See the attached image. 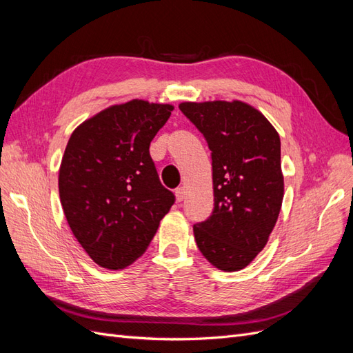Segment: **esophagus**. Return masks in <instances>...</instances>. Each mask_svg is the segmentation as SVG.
<instances>
[{"instance_id": "obj_1", "label": "esophagus", "mask_w": 353, "mask_h": 353, "mask_svg": "<svg viewBox=\"0 0 353 353\" xmlns=\"http://www.w3.org/2000/svg\"><path fill=\"white\" fill-rule=\"evenodd\" d=\"M175 196H176V201H178V203L183 201L184 197H185V188H184V187L176 188V190H175Z\"/></svg>"}]
</instances>
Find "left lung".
Returning <instances> with one entry per match:
<instances>
[{"instance_id": "1", "label": "left lung", "mask_w": 353, "mask_h": 353, "mask_svg": "<svg viewBox=\"0 0 353 353\" xmlns=\"http://www.w3.org/2000/svg\"><path fill=\"white\" fill-rule=\"evenodd\" d=\"M212 152L213 212L193 227L201 254L218 270L245 268L279 219L284 178L280 135L243 101L181 103Z\"/></svg>"}]
</instances>
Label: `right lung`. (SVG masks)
Instances as JSON below:
<instances>
[{
  "label": "right lung",
  "mask_w": 353,
  "mask_h": 353,
  "mask_svg": "<svg viewBox=\"0 0 353 353\" xmlns=\"http://www.w3.org/2000/svg\"><path fill=\"white\" fill-rule=\"evenodd\" d=\"M174 105L132 100L81 123L59 170L69 227L103 268L122 270L145 252L175 196L150 156V143Z\"/></svg>",
  "instance_id": "right-lung-1"
}]
</instances>
